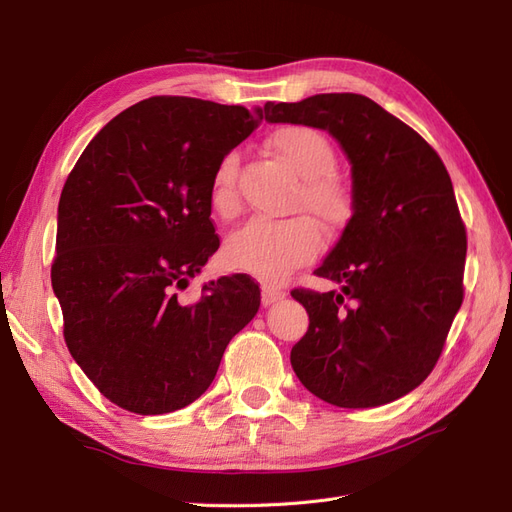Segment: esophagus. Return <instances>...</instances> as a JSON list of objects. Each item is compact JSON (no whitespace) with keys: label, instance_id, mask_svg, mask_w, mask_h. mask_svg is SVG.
I'll list each match as a JSON object with an SVG mask.
<instances>
[{"label":"esophagus","instance_id":"obj_1","mask_svg":"<svg viewBox=\"0 0 512 512\" xmlns=\"http://www.w3.org/2000/svg\"><path fill=\"white\" fill-rule=\"evenodd\" d=\"M284 290H280V288H275V286H262V297H260V301H262V305H273L275 301H280V299H284Z\"/></svg>","mask_w":512,"mask_h":512}]
</instances>
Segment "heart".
<instances>
[{
  "mask_svg": "<svg viewBox=\"0 0 512 512\" xmlns=\"http://www.w3.org/2000/svg\"><path fill=\"white\" fill-rule=\"evenodd\" d=\"M269 147L294 175L301 177L292 207L316 215L322 228L329 232L346 228L354 215V194L350 185L333 173L335 151L329 138L314 128L294 123L275 130L269 138ZM209 203L222 218L237 213L235 153H228L215 168ZM320 247V226L314 218L299 213L286 220L252 218L228 237L224 254L235 269L277 282L312 262L320 254Z\"/></svg>",
  "mask_w": 512,
  "mask_h": 512,
  "instance_id": "1",
  "label": "heart"
}]
</instances>
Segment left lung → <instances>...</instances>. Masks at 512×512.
<instances>
[{
	"label": "left lung",
	"mask_w": 512,
	"mask_h": 512,
	"mask_svg": "<svg viewBox=\"0 0 512 512\" xmlns=\"http://www.w3.org/2000/svg\"><path fill=\"white\" fill-rule=\"evenodd\" d=\"M265 119L327 130L352 164L354 215L316 269L342 290L290 292L309 316L294 374L339 408L391 404L436 367L463 301L451 177L421 134L361 94L267 102Z\"/></svg>",
	"instance_id": "obj_1"
}]
</instances>
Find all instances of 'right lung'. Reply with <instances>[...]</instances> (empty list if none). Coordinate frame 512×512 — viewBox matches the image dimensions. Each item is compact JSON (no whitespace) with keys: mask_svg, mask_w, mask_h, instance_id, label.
<instances>
[{"mask_svg":"<svg viewBox=\"0 0 512 512\" xmlns=\"http://www.w3.org/2000/svg\"><path fill=\"white\" fill-rule=\"evenodd\" d=\"M260 119L262 108L153 96L108 121L66 179L51 267L64 339L123 410L190 406L258 312L260 288L243 273L205 284L194 303L177 297L220 247L215 168Z\"/></svg>","mask_w":512,"mask_h":512,"instance_id":"add662e5","label":"right lung"}]
</instances>
